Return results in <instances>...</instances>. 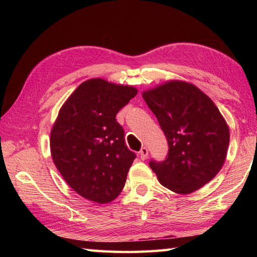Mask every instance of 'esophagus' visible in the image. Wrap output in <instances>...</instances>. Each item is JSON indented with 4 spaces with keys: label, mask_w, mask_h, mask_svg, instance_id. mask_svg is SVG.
Wrapping results in <instances>:
<instances>
[{
    "label": "esophagus",
    "mask_w": 257,
    "mask_h": 257,
    "mask_svg": "<svg viewBox=\"0 0 257 257\" xmlns=\"http://www.w3.org/2000/svg\"><path fill=\"white\" fill-rule=\"evenodd\" d=\"M147 155H149V150H147V147H142V150L139 151V158L142 160H145L147 158Z\"/></svg>",
    "instance_id": "34e87169"
}]
</instances>
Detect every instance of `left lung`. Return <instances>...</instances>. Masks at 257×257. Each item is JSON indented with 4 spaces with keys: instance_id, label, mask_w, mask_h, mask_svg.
<instances>
[{
    "instance_id": "obj_1",
    "label": "left lung",
    "mask_w": 257,
    "mask_h": 257,
    "mask_svg": "<svg viewBox=\"0 0 257 257\" xmlns=\"http://www.w3.org/2000/svg\"><path fill=\"white\" fill-rule=\"evenodd\" d=\"M168 141V155L150 161L160 184L178 194L203 187L222 168L229 128L219 108L196 86L169 81L143 93Z\"/></svg>"
}]
</instances>
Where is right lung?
Here are the masks:
<instances>
[{
  "mask_svg": "<svg viewBox=\"0 0 257 257\" xmlns=\"http://www.w3.org/2000/svg\"><path fill=\"white\" fill-rule=\"evenodd\" d=\"M137 89L101 78L73 92L59 112L51 132L55 167L71 188L92 202L105 204L123 189L136 154L124 141L115 115Z\"/></svg>",
  "mask_w": 257,
  "mask_h": 257,
  "instance_id": "right-lung-1",
  "label": "right lung"
}]
</instances>
